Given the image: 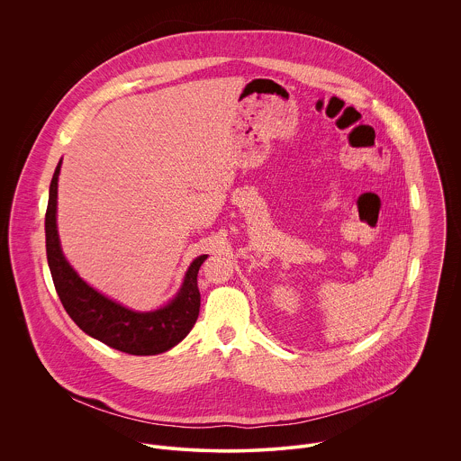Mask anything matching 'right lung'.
<instances>
[{
  "mask_svg": "<svg viewBox=\"0 0 461 461\" xmlns=\"http://www.w3.org/2000/svg\"><path fill=\"white\" fill-rule=\"evenodd\" d=\"M59 163L46 211V254L55 289L70 320L90 337L130 355H158L179 344L194 329L200 311L197 275L207 256L190 264L177 296L150 312H134L90 287L67 263L57 230Z\"/></svg>",
  "mask_w": 461,
  "mask_h": 461,
  "instance_id": "1",
  "label": "right lung"
}]
</instances>
